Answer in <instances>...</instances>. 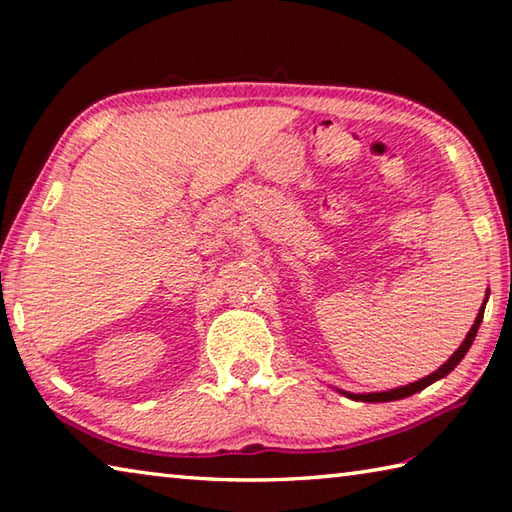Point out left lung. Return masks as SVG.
<instances>
[{
	"instance_id": "obj_1",
	"label": "left lung",
	"mask_w": 512,
	"mask_h": 512,
	"mask_svg": "<svg viewBox=\"0 0 512 512\" xmlns=\"http://www.w3.org/2000/svg\"><path fill=\"white\" fill-rule=\"evenodd\" d=\"M485 302H488V298H485ZM485 302H483V307L479 309V316H476V320H474L472 329H470V332H467L465 341L461 343V348H458V350L452 354V357H449V361L445 363V366H440L436 372H431L429 377H424V379H420V381H415V384H409V386L395 388V391H384V393H368V395L343 393V395H348L350 400H359V402H393V400H402V397H409V395H413V393H420L422 388H427L429 384H433V381L443 379L445 375H449V372H452V370L458 366V363H461V359L465 357L467 350H470V345H472V341H474L476 332H479V325H481V320H483V309H485Z\"/></svg>"
}]
</instances>
